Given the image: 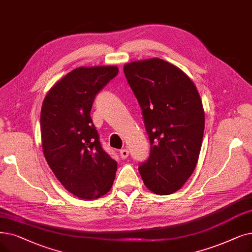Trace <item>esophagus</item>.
Returning <instances> with one entry per match:
<instances>
[{
  "mask_svg": "<svg viewBox=\"0 0 252 252\" xmlns=\"http://www.w3.org/2000/svg\"><path fill=\"white\" fill-rule=\"evenodd\" d=\"M119 153H120V157H122L123 159H126L129 155V152H128L127 149H122L119 151Z\"/></svg>",
  "mask_w": 252,
  "mask_h": 252,
  "instance_id": "1",
  "label": "esophagus"
}]
</instances>
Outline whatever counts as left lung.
<instances>
[{
	"instance_id": "8db88e82",
	"label": "left lung",
	"mask_w": 252,
	"mask_h": 252,
	"mask_svg": "<svg viewBox=\"0 0 252 252\" xmlns=\"http://www.w3.org/2000/svg\"><path fill=\"white\" fill-rule=\"evenodd\" d=\"M142 109L150 141L139 172L146 188L159 195L180 189L198 162L205 127L201 96L192 80L166 61L153 58L124 65Z\"/></svg>"
}]
</instances>
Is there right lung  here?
Masks as SVG:
<instances>
[{
  "mask_svg": "<svg viewBox=\"0 0 252 252\" xmlns=\"http://www.w3.org/2000/svg\"><path fill=\"white\" fill-rule=\"evenodd\" d=\"M118 74L116 65L79 67L54 84L42 104V148L69 192L83 200L106 194L117 162L102 148L91 110L95 94Z\"/></svg>",
  "mask_w": 252,
  "mask_h": 252,
  "instance_id": "add662e5",
  "label": "right lung"
}]
</instances>
